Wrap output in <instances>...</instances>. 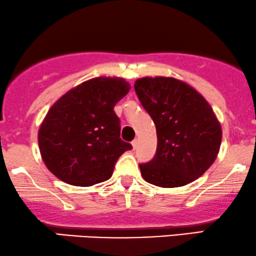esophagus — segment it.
Listing matches in <instances>:
<instances>
[{
	"label": "esophagus",
	"mask_w": 256,
	"mask_h": 256,
	"mask_svg": "<svg viewBox=\"0 0 256 256\" xmlns=\"http://www.w3.org/2000/svg\"><path fill=\"white\" fill-rule=\"evenodd\" d=\"M138 144H139V140H138V139H134L133 141H132V146H133L134 150L138 147Z\"/></svg>",
	"instance_id": "34e87169"
}]
</instances>
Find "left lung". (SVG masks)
Returning a JSON list of instances; mask_svg holds the SVG:
<instances>
[{
  "mask_svg": "<svg viewBox=\"0 0 256 256\" xmlns=\"http://www.w3.org/2000/svg\"><path fill=\"white\" fill-rule=\"evenodd\" d=\"M134 88L157 129L154 158L139 165L144 180L157 187L175 188L202 176L222 144L220 122L208 102L175 78H140Z\"/></svg>",
  "mask_w": 256,
  "mask_h": 256,
  "instance_id": "8db88e82",
  "label": "left lung"
}]
</instances>
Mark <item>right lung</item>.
I'll return each instance as SVG.
<instances>
[{"label": "right lung", "mask_w": 256, "mask_h": 256, "mask_svg": "<svg viewBox=\"0 0 256 256\" xmlns=\"http://www.w3.org/2000/svg\"><path fill=\"white\" fill-rule=\"evenodd\" d=\"M130 90L122 78L99 76L63 94L38 130L45 166L61 181L90 187L109 180L117 159L132 145L121 140L116 103Z\"/></svg>", "instance_id": "add662e5"}]
</instances>
